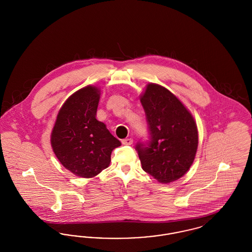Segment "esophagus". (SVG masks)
Segmentation results:
<instances>
[{
  "mask_svg": "<svg viewBox=\"0 0 252 252\" xmlns=\"http://www.w3.org/2000/svg\"><path fill=\"white\" fill-rule=\"evenodd\" d=\"M132 143H133V140L130 138H126V139L122 140V144H125V145H130Z\"/></svg>",
  "mask_w": 252,
  "mask_h": 252,
  "instance_id": "1",
  "label": "esophagus"
}]
</instances>
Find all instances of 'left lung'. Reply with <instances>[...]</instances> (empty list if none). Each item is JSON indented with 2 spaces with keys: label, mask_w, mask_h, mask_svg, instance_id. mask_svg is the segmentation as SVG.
<instances>
[{
  "label": "left lung",
  "mask_w": 252,
  "mask_h": 252,
  "mask_svg": "<svg viewBox=\"0 0 252 252\" xmlns=\"http://www.w3.org/2000/svg\"><path fill=\"white\" fill-rule=\"evenodd\" d=\"M149 141L135 149L142 168L160 183L179 180L190 169L198 145L196 124L190 111L162 86L150 83L141 95Z\"/></svg>",
  "instance_id": "8db88e82"
}]
</instances>
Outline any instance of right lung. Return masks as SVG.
<instances>
[{
	"instance_id": "1",
	"label": "right lung",
	"mask_w": 252,
	"mask_h": 252,
	"mask_svg": "<svg viewBox=\"0 0 252 252\" xmlns=\"http://www.w3.org/2000/svg\"><path fill=\"white\" fill-rule=\"evenodd\" d=\"M100 91L87 86L70 96L60 109L51 144L60 163L81 178H94L108 167L121 142L96 119Z\"/></svg>"
}]
</instances>
